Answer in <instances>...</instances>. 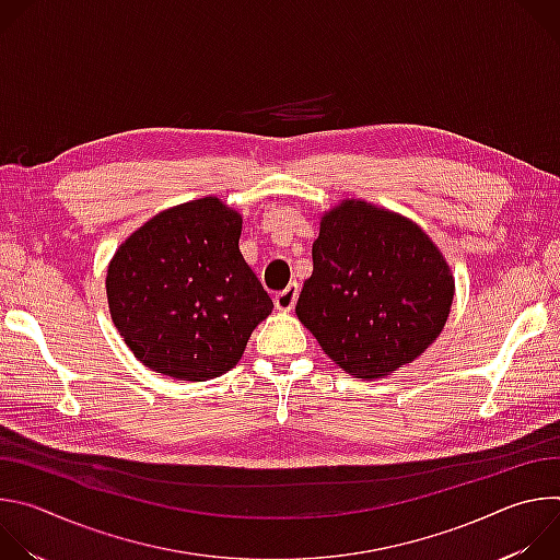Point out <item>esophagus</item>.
<instances>
[{
    "mask_svg": "<svg viewBox=\"0 0 560 560\" xmlns=\"http://www.w3.org/2000/svg\"><path fill=\"white\" fill-rule=\"evenodd\" d=\"M296 299H299V285H296V283H290L285 290H281V292L275 294V305H277V310H281V312H290V310L296 305Z\"/></svg>",
    "mask_w": 560,
    "mask_h": 560,
    "instance_id": "esophagus-1",
    "label": "esophagus"
}]
</instances>
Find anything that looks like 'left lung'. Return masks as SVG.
<instances>
[{
  "label": "left lung",
  "instance_id": "left-lung-1",
  "mask_svg": "<svg viewBox=\"0 0 560 560\" xmlns=\"http://www.w3.org/2000/svg\"><path fill=\"white\" fill-rule=\"evenodd\" d=\"M452 299L450 266L415 221L346 199L322 217L296 316L339 368L368 381L421 357Z\"/></svg>",
  "mask_w": 560,
  "mask_h": 560
}]
</instances>
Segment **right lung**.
<instances>
[{
    "mask_svg": "<svg viewBox=\"0 0 560 560\" xmlns=\"http://www.w3.org/2000/svg\"><path fill=\"white\" fill-rule=\"evenodd\" d=\"M242 214L203 197L154 214L117 248L113 324L150 370L208 381L242 359L272 299L238 253Z\"/></svg>",
    "mask_w": 560,
    "mask_h": 560,
    "instance_id": "1",
    "label": "right lung"
}]
</instances>
